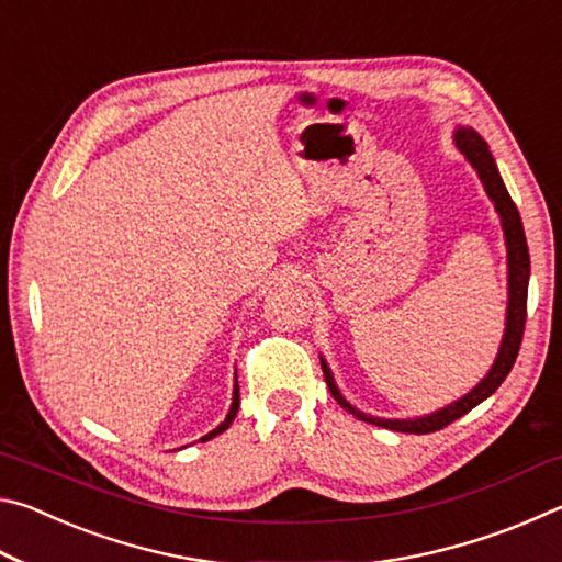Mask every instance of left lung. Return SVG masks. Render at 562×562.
<instances>
[{
    "label": "left lung",
    "mask_w": 562,
    "mask_h": 562,
    "mask_svg": "<svg viewBox=\"0 0 562 562\" xmlns=\"http://www.w3.org/2000/svg\"><path fill=\"white\" fill-rule=\"evenodd\" d=\"M456 146L461 148V154L471 160V166L479 170V176L486 186V193L493 203H496V211L503 221V233H506V245H508V317H506V335H503V345L496 357V364L488 372V376L473 389V392L465 394L459 402H453L451 406L441 408L431 416H422V418H376V416H367L357 412L355 406L345 402V396L339 394V389L335 386V379H331L329 369L325 361H322V372H325V382L329 386L331 396L337 398V404L341 408H347L349 414H355L357 418L367 424L382 426V429H392V431H404V434H431L439 431L443 426L453 424L456 418H461L463 414H469L473 406H479L483 398H488L496 389L503 384V379L510 374L513 364H516V357L520 351V341H522V331H526V317H528V278H530V255H528V243H526V231H522L520 223V213L513 198L508 195L506 186L498 176L496 160H493L491 150L486 146V140L479 138V133L471 128H461L456 133Z\"/></svg>",
    "instance_id": "obj_1"
}]
</instances>
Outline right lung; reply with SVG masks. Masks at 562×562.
<instances>
[{"label": "right lung", "instance_id": "right-lung-1", "mask_svg": "<svg viewBox=\"0 0 562 562\" xmlns=\"http://www.w3.org/2000/svg\"><path fill=\"white\" fill-rule=\"evenodd\" d=\"M237 406H240V394H237V386H235V394H233V406H231V412H227V416H225V422H223L221 426H217V429H215V431H211V434H207V436H203V439H201V441H207V439H213V436H217V434H223V431L227 429V426H231V424H233V418H235V414H237Z\"/></svg>", "mask_w": 562, "mask_h": 562}]
</instances>
